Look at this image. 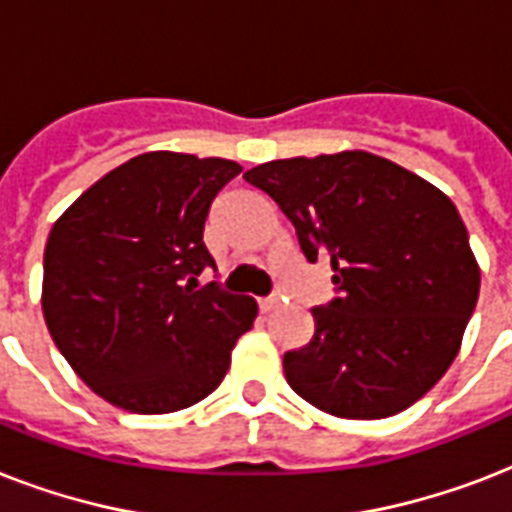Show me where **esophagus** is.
I'll return each instance as SVG.
<instances>
[{"mask_svg": "<svg viewBox=\"0 0 512 512\" xmlns=\"http://www.w3.org/2000/svg\"><path fill=\"white\" fill-rule=\"evenodd\" d=\"M279 303H281V297H279V295L263 297V300H260V311H263V313L273 311V308H279Z\"/></svg>", "mask_w": 512, "mask_h": 512, "instance_id": "esophagus-1", "label": "esophagus"}]
</instances>
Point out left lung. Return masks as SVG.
I'll return each instance as SVG.
<instances>
[{
    "instance_id": "1",
    "label": "left lung",
    "mask_w": 512,
    "mask_h": 512,
    "mask_svg": "<svg viewBox=\"0 0 512 512\" xmlns=\"http://www.w3.org/2000/svg\"><path fill=\"white\" fill-rule=\"evenodd\" d=\"M244 180L289 217L305 260L335 271L311 342L284 353L289 388L345 420L404 412L452 366L478 303L452 199L366 151L265 162Z\"/></svg>"
}]
</instances>
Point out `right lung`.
<instances>
[{"mask_svg":"<svg viewBox=\"0 0 512 512\" xmlns=\"http://www.w3.org/2000/svg\"><path fill=\"white\" fill-rule=\"evenodd\" d=\"M241 167L151 151L100 177L52 225L42 311L58 350L108 404L167 414L207 398L257 303L217 281L209 207Z\"/></svg>","mask_w":512,"mask_h":512,"instance_id":"add662e5","label":"right lung"}]
</instances>
